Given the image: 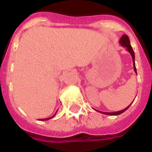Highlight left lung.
Instances as JSON below:
<instances>
[{
    "label": "left lung",
    "instance_id": "1",
    "mask_svg": "<svg viewBox=\"0 0 152 152\" xmlns=\"http://www.w3.org/2000/svg\"><path fill=\"white\" fill-rule=\"evenodd\" d=\"M119 43H120V45H121L123 47H126V49H127V51H128V52L130 53V55H131L132 58V62H133L134 71H135V73L137 74L136 68H135V53H134L133 49H132L131 45H130L129 39L128 36H127V35H123L121 38H120V39H119ZM134 100H135V99H134ZM132 102H133V101H132ZM131 104H132V103H131ZM131 104H130V105H131ZM130 105L128 106V107H126V108H125L124 110H120V111H117V112L107 113V112H101V111H99V110H96V111L101 113L106 114V115H110V116H116V115H119V114H121V113H124L125 111H126V110H127V109H128L129 107H130Z\"/></svg>",
    "mask_w": 152,
    "mask_h": 152
}]
</instances>
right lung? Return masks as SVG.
<instances>
[{
    "label": "right lung",
    "mask_w": 152,
    "mask_h": 152,
    "mask_svg": "<svg viewBox=\"0 0 152 152\" xmlns=\"http://www.w3.org/2000/svg\"><path fill=\"white\" fill-rule=\"evenodd\" d=\"M56 113H57V111H56V113H55L54 115H53V116H51V117H49V118H45V119H39V120H41V121H42V120H49V119H52V118H53V117H54L55 116H56Z\"/></svg>",
    "instance_id": "add662e5"
}]
</instances>
